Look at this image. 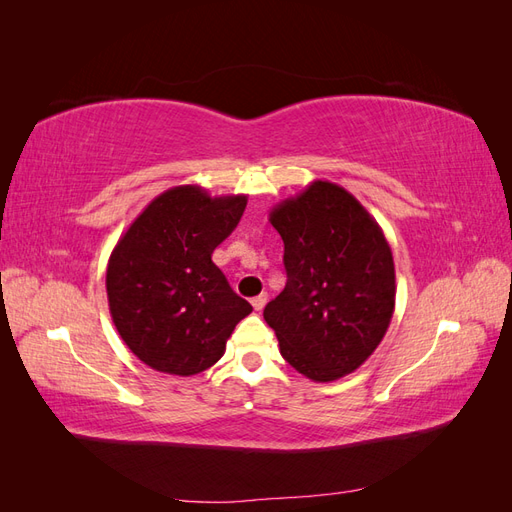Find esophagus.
I'll return each instance as SVG.
<instances>
[{
	"label": "esophagus",
	"mask_w": 512,
	"mask_h": 512,
	"mask_svg": "<svg viewBox=\"0 0 512 512\" xmlns=\"http://www.w3.org/2000/svg\"><path fill=\"white\" fill-rule=\"evenodd\" d=\"M252 305H254L256 312H260V309L267 305V292H260L258 297H254V299H252Z\"/></svg>",
	"instance_id": "esophagus-1"
}]
</instances>
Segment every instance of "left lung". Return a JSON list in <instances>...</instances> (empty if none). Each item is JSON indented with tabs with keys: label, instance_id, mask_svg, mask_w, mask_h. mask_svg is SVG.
<instances>
[{
	"label": "left lung",
	"instance_id": "obj_1",
	"mask_svg": "<svg viewBox=\"0 0 512 512\" xmlns=\"http://www.w3.org/2000/svg\"><path fill=\"white\" fill-rule=\"evenodd\" d=\"M269 222L284 241L288 282L265 320L284 359L314 382L359 369L395 312V262L382 228L342 185L312 181Z\"/></svg>",
	"mask_w": 512,
	"mask_h": 512
}]
</instances>
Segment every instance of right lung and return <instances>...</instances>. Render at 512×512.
<instances>
[{"instance_id":"add662e5","label":"right lung","mask_w":512,"mask_h":512,"mask_svg":"<svg viewBox=\"0 0 512 512\" xmlns=\"http://www.w3.org/2000/svg\"><path fill=\"white\" fill-rule=\"evenodd\" d=\"M245 205V194L177 185L153 198L117 241L106 267L108 309L123 342L151 369L170 376L209 369L252 312L211 260Z\"/></svg>"}]
</instances>
